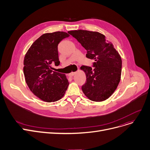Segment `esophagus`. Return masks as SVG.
<instances>
[{"instance_id":"obj_1","label":"esophagus","mask_w":150,"mask_h":150,"mask_svg":"<svg viewBox=\"0 0 150 150\" xmlns=\"http://www.w3.org/2000/svg\"><path fill=\"white\" fill-rule=\"evenodd\" d=\"M75 74H76L75 72H71L70 74H69V76H70V77H72V76H73L74 75H75Z\"/></svg>"}]
</instances>
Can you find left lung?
Segmentation results:
<instances>
[{
	"label": "left lung",
	"mask_w": 150,
	"mask_h": 150,
	"mask_svg": "<svg viewBox=\"0 0 150 150\" xmlns=\"http://www.w3.org/2000/svg\"><path fill=\"white\" fill-rule=\"evenodd\" d=\"M68 33L87 50L86 57L92 59L93 67L83 66L86 75L81 89L84 95L94 101H102L111 96L119 84L122 61L119 53L105 35L97 31L72 30Z\"/></svg>",
	"instance_id": "8db88e82"
}]
</instances>
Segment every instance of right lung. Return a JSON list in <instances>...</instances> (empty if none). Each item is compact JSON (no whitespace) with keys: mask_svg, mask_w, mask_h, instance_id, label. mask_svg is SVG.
Segmentation results:
<instances>
[{"mask_svg":"<svg viewBox=\"0 0 150 150\" xmlns=\"http://www.w3.org/2000/svg\"><path fill=\"white\" fill-rule=\"evenodd\" d=\"M70 35L63 31L45 33L31 45L23 61V74L29 89L41 100L57 101L68 88L65 74L53 71L52 65H59L58 45Z\"/></svg>","mask_w":150,"mask_h":150,"instance_id":"obj_1","label":"right lung"}]
</instances>
